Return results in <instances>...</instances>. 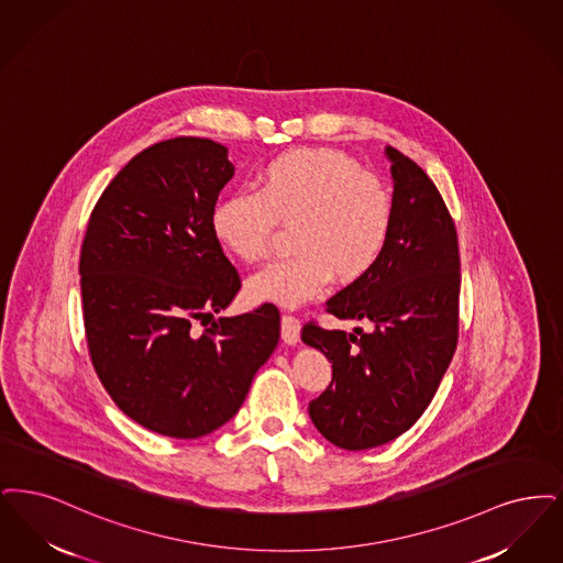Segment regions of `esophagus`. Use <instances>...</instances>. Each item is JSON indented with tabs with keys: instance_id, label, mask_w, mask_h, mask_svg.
Returning <instances> with one entry per match:
<instances>
[{
	"instance_id": "1",
	"label": "esophagus",
	"mask_w": 563,
	"mask_h": 563,
	"mask_svg": "<svg viewBox=\"0 0 563 563\" xmlns=\"http://www.w3.org/2000/svg\"><path fill=\"white\" fill-rule=\"evenodd\" d=\"M282 339L284 343L296 344L300 341V319L290 313L282 316Z\"/></svg>"
}]
</instances>
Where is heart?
Listing matches in <instances>:
<instances>
[{
	"label": "heart",
	"mask_w": 563,
	"mask_h": 563,
	"mask_svg": "<svg viewBox=\"0 0 563 563\" xmlns=\"http://www.w3.org/2000/svg\"><path fill=\"white\" fill-rule=\"evenodd\" d=\"M393 196L385 180L336 151L298 148L271 159L256 194L220 199L212 231L245 263L267 258L277 224H292V254L247 282L254 300L296 307L334 277L349 286L383 258L393 229Z\"/></svg>",
	"instance_id": "1"
}]
</instances>
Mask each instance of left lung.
Wrapping results in <instances>:
<instances>
[{"label": "left lung", "mask_w": 563, "mask_h": 563, "mask_svg": "<svg viewBox=\"0 0 563 563\" xmlns=\"http://www.w3.org/2000/svg\"><path fill=\"white\" fill-rule=\"evenodd\" d=\"M391 240L378 265L325 302L357 334L307 321L302 341L332 362V383L309 404L319 433L343 450H367L406 433L427 410L459 343L461 254L456 227L433 180L387 147Z\"/></svg>", "instance_id": "obj_1"}]
</instances>
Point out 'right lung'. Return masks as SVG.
Here are the masks:
<instances>
[{"mask_svg": "<svg viewBox=\"0 0 563 563\" xmlns=\"http://www.w3.org/2000/svg\"><path fill=\"white\" fill-rule=\"evenodd\" d=\"M231 176L227 147L210 139L155 143L98 197L81 244L90 362L123 415L166 438L231 420L279 341L271 302L214 319L242 288L212 231Z\"/></svg>", "mask_w": 563, "mask_h": 563, "instance_id": "1", "label": "right lung"}]
</instances>
